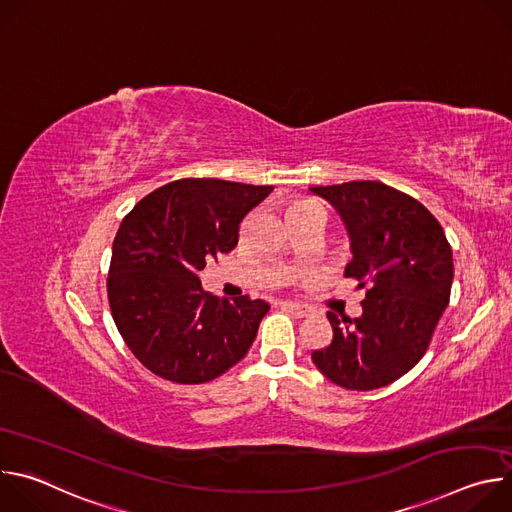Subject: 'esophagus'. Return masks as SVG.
Masks as SVG:
<instances>
[{"label": "esophagus", "instance_id": "34e87169", "mask_svg": "<svg viewBox=\"0 0 512 512\" xmlns=\"http://www.w3.org/2000/svg\"><path fill=\"white\" fill-rule=\"evenodd\" d=\"M281 308H285V310H289V312H296V314L302 316V318H308V316L314 314V310H312L310 306L300 304V302H281Z\"/></svg>", "mask_w": 512, "mask_h": 512}]
</instances>
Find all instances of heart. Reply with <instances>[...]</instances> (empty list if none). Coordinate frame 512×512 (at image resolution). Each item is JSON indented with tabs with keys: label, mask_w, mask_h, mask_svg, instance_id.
Returning a JSON list of instances; mask_svg holds the SVG:
<instances>
[{
	"label": "heart",
	"mask_w": 512,
	"mask_h": 512,
	"mask_svg": "<svg viewBox=\"0 0 512 512\" xmlns=\"http://www.w3.org/2000/svg\"><path fill=\"white\" fill-rule=\"evenodd\" d=\"M298 206H320V204H316V202H312V200H304V202H300ZM298 206H296V208H298Z\"/></svg>",
	"instance_id": "heart-1"
}]
</instances>
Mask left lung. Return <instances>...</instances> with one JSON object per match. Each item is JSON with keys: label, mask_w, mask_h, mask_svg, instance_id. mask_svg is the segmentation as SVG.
<instances>
[{"label": "left lung", "mask_w": 512, "mask_h": 512, "mask_svg": "<svg viewBox=\"0 0 512 512\" xmlns=\"http://www.w3.org/2000/svg\"><path fill=\"white\" fill-rule=\"evenodd\" d=\"M310 192L342 218L352 253L344 275L367 287L358 318L328 312L334 338L312 360L344 389L391 385L421 360L450 304V243L421 202L387 184L354 180Z\"/></svg>", "instance_id": "1"}]
</instances>
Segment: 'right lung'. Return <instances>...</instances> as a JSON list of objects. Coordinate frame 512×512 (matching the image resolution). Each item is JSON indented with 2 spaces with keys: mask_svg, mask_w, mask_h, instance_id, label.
Returning a JSON list of instances; mask_svg holds the SVG:
<instances>
[{
  "mask_svg": "<svg viewBox=\"0 0 512 512\" xmlns=\"http://www.w3.org/2000/svg\"><path fill=\"white\" fill-rule=\"evenodd\" d=\"M271 190L186 178L154 190L123 218L107 294L119 334L154 375L198 385L249 352L269 304L218 298L198 275L208 259L235 249L241 221Z\"/></svg>",
  "mask_w": 512,
  "mask_h": 512,
  "instance_id": "right-lung-1",
  "label": "right lung"
}]
</instances>
